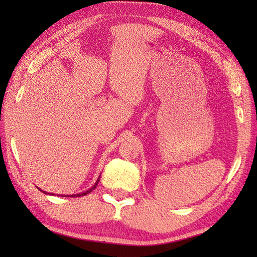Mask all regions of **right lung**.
I'll return each mask as SVG.
<instances>
[{
  "mask_svg": "<svg viewBox=\"0 0 257 257\" xmlns=\"http://www.w3.org/2000/svg\"><path fill=\"white\" fill-rule=\"evenodd\" d=\"M99 179H100V177L97 179V181H96V183L92 185V187L90 188V189H88L87 191H84V192H81V193H77V194H72V195H61V196H72V198H77V196H81V195H86V194H88V193H90L92 190H95L96 189V187L98 185V182H99ZM42 192H44L45 194H48L46 191H43V190H41ZM50 194H54V193H50Z\"/></svg>",
  "mask_w": 257,
  "mask_h": 257,
  "instance_id": "add662e5",
  "label": "right lung"
}]
</instances>
